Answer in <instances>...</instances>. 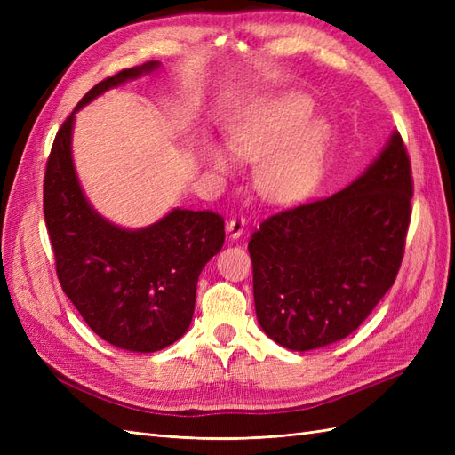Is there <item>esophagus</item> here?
Masks as SVG:
<instances>
[{"instance_id": "1", "label": "esophagus", "mask_w": 455, "mask_h": 455, "mask_svg": "<svg viewBox=\"0 0 455 455\" xmlns=\"http://www.w3.org/2000/svg\"><path fill=\"white\" fill-rule=\"evenodd\" d=\"M244 228H246V222H244L243 216L231 218L229 222H228V226H226V229H228L231 239H239V237L243 235V233H244Z\"/></svg>"}]
</instances>
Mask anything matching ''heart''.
<instances>
[{"label":"heart","mask_w":455,"mask_h":455,"mask_svg":"<svg viewBox=\"0 0 455 455\" xmlns=\"http://www.w3.org/2000/svg\"><path fill=\"white\" fill-rule=\"evenodd\" d=\"M311 114L309 99L291 92L256 104L229 129V154L258 161L254 186L264 199L298 203L319 182L328 129L321 121L306 126ZM206 159L218 174L231 171V159L222 148L209 146Z\"/></svg>","instance_id":"b5f03b06"}]
</instances>
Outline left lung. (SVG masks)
Wrapping results in <instances>:
<instances>
[{"label": "left lung", "mask_w": 455, "mask_h": 455, "mask_svg": "<svg viewBox=\"0 0 455 455\" xmlns=\"http://www.w3.org/2000/svg\"><path fill=\"white\" fill-rule=\"evenodd\" d=\"M414 194L396 131L338 194L269 216L249 243L261 330L291 351L347 338L393 286Z\"/></svg>", "instance_id": "left-lung-1"}]
</instances>
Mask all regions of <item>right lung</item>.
Listing matches in <instances>:
<instances>
[{
  "label": "right lung",
  "instance_id": "obj_1",
  "mask_svg": "<svg viewBox=\"0 0 455 455\" xmlns=\"http://www.w3.org/2000/svg\"><path fill=\"white\" fill-rule=\"evenodd\" d=\"M157 60L121 70L94 85L52 142L44 212L64 294L100 336L119 349L154 353L180 339L196 309L203 267L224 246V218L172 209L159 222L125 229L96 212L72 157L76 114L108 89L156 72Z\"/></svg>",
  "mask_w": 455,
  "mask_h": 455
}]
</instances>
